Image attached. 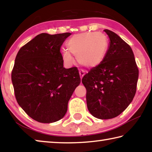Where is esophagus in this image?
<instances>
[{
	"instance_id": "obj_1",
	"label": "esophagus",
	"mask_w": 152,
	"mask_h": 152,
	"mask_svg": "<svg viewBox=\"0 0 152 152\" xmlns=\"http://www.w3.org/2000/svg\"><path fill=\"white\" fill-rule=\"evenodd\" d=\"M79 74H80V76L81 79L82 78V77L84 76V74H85V73H84V71L83 70H79Z\"/></svg>"
}]
</instances>
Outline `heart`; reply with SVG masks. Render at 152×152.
<instances>
[{
    "label": "heart",
    "instance_id": "heart-1",
    "mask_svg": "<svg viewBox=\"0 0 152 152\" xmlns=\"http://www.w3.org/2000/svg\"><path fill=\"white\" fill-rule=\"evenodd\" d=\"M67 47L72 54L76 56L80 64L87 68H94L103 61L109 43L106 36L101 33L87 32L72 37L67 43ZM69 53L64 50L62 57L66 63L72 64L73 58Z\"/></svg>",
    "mask_w": 152,
    "mask_h": 152
}]
</instances>
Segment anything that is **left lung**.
<instances>
[{
  "instance_id": "left-lung-1",
  "label": "left lung",
  "mask_w": 152,
  "mask_h": 152,
  "mask_svg": "<svg viewBox=\"0 0 152 152\" xmlns=\"http://www.w3.org/2000/svg\"><path fill=\"white\" fill-rule=\"evenodd\" d=\"M110 45L103 61L82 79L90 113L100 119L116 117L133 101L139 70L132 48L119 35L104 30Z\"/></svg>"
}]
</instances>
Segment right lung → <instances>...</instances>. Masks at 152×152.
Segmentation results:
<instances>
[{
  "label": "right lung",
  "mask_w": 152,
  "mask_h": 152,
  "mask_svg": "<svg viewBox=\"0 0 152 152\" xmlns=\"http://www.w3.org/2000/svg\"><path fill=\"white\" fill-rule=\"evenodd\" d=\"M70 33H41L18 51L11 73L16 100L33 119L50 123L61 119L80 83L76 67L66 69L60 48Z\"/></svg>",
  "instance_id": "right-lung-1"
}]
</instances>
